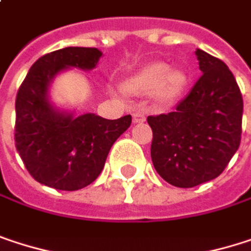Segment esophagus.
Here are the masks:
<instances>
[{"mask_svg": "<svg viewBox=\"0 0 251 251\" xmlns=\"http://www.w3.org/2000/svg\"><path fill=\"white\" fill-rule=\"evenodd\" d=\"M132 119H133V124H141V122H145V115L144 113H141V112H135L133 113V116H132Z\"/></svg>", "mask_w": 251, "mask_h": 251, "instance_id": "1", "label": "esophagus"}]
</instances>
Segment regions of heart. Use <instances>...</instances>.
<instances>
[{
	"label": "heart",
	"instance_id": "1",
	"mask_svg": "<svg viewBox=\"0 0 251 251\" xmlns=\"http://www.w3.org/2000/svg\"><path fill=\"white\" fill-rule=\"evenodd\" d=\"M186 76L180 71H170V67L164 62H154L130 76L127 79V88L139 94L157 90V99L161 103H169L181 91Z\"/></svg>",
	"mask_w": 251,
	"mask_h": 251
}]
</instances>
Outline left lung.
Instances as JSON below:
<instances>
[{"label": "left lung", "mask_w": 251, "mask_h": 251, "mask_svg": "<svg viewBox=\"0 0 251 251\" xmlns=\"http://www.w3.org/2000/svg\"><path fill=\"white\" fill-rule=\"evenodd\" d=\"M201 78L167 115L148 116L151 158L176 187H193L221 175L240 147L243 97L226 64L196 49Z\"/></svg>", "instance_id": "1"}]
</instances>
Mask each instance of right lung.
<instances>
[{
    "mask_svg": "<svg viewBox=\"0 0 251 251\" xmlns=\"http://www.w3.org/2000/svg\"><path fill=\"white\" fill-rule=\"evenodd\" d=\"M101 52L96 48H64L39 58L27 73L16 99V148L27 172L58 190H78L101 173L115 141L132 118L109 121L93 113L74 116L53 107L48 90L67 68L90 71Z\"/></svg>",
    "mask_w": 251,
    "mask_h": 251,
    "instance_id": "add662e5",
    "label": "right lung"
}]
</instances>
